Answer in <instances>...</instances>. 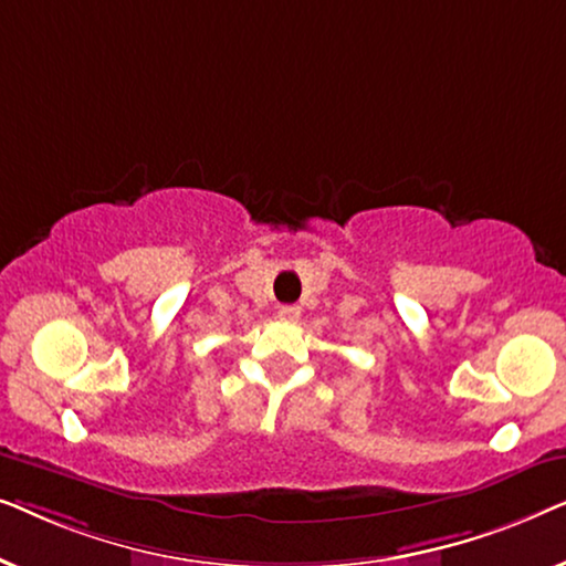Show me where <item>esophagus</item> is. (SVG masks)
Masks as SVG:
<instances>
[{"label":"esophagus","mask_w":566,"mask_h":566,"mask_svg":"<svg viewBox=\"0 0 566 566\" xmlns=\"http://www.w3.org/2000/svg\"><path fill=\"white\" fill-rule=\"evenodd\" d=\"M277 316H281L283 322H298V316H301V308L298 306H281L277 308Z\"/></svg>","instance_id":"34e87169"}]
</instances>
